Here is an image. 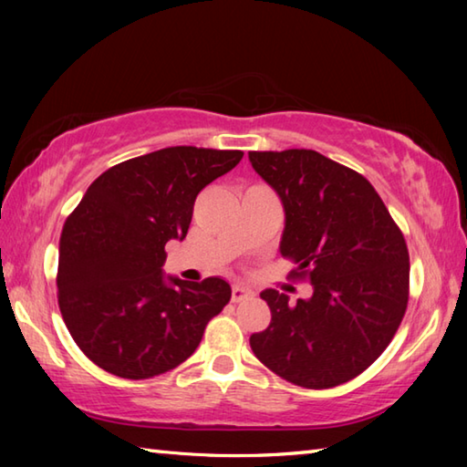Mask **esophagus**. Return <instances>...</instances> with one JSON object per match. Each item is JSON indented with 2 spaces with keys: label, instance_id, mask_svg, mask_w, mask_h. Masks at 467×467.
Returning a JSON list of instances; mask_svg holds the SVG:
<instances>
[{
  "label": "esophagus",
  "instance_id": "obj_1",
  "mask_svg": "<svg viewBox=\"0 0 467 467\" xmlns=\"http://www.w3.org/2000/svg\"><path fill=\"white\" fill-rule=\"evenodd\" d=\"M251 296H253V291L246 289V286H243V285H234L233 286V295H231V301L233 303L246 301V299H251Z\"/></svg>",
  "mask_w": 467,
  "mask_h": 467
}]
</instances>
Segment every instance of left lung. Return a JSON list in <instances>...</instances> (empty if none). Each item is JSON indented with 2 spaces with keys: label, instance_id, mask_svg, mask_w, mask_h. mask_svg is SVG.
<instances>
[{
  "label": "left lung",
  "instance_id": "8db88e82",
  "mask_svg": "<svg viewBox=\"0 0 467 467\" xmlns=\"http://www.w3.org/2000/svg\"><path fill=\"white\" fill-rule=\"evenodd\" d=\"M285 208L281 254L293 279L313 285L311 299L266 289L271 325L251 349L283 379L329 389L363 373L408 309L410 253L381 196L359 172L315 150L249 152Z\"/></svg>",
  "mask_w": 467,
  "mask_h": 467
}]
</instances>
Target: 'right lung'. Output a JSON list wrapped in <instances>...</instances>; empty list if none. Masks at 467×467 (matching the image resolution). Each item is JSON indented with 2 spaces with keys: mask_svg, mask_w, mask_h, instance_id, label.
Masks as SVG:
<instances>
[{
  "mask_svg": "<svg viewBox=\"0 0 467 467\" xmlns=\"http://www.w3.org/2000/svg\"><path fill=\"white\" fill-rule=\"evenodd\" d=\"M241 150L171 146L108 168L66 218L57 305L88 359L124 379H150L191 357L208 321L231 301L218 276L162 275L168 241H182L206 184Z\"/></svg>",
  "mask_w": 467,
  "mask_h": 467,
  "instance_id": "right-lung-1",
  "label": "right lung"
}]
</instances>
